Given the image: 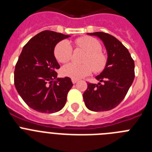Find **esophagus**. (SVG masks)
<instances>
[{"label":"esophagus","mask_w":152,"mask_h":152,"mask_svg":"<svg viewBox=\"0 0 152 152\" xmlns=\"http://www.w3.org/2000/svg\"><path fill=\"white\" fill-rule=\"evenodd\" d=\"M72 81L73 84H76L77 82V80H76V79H72Z\"/></svg>","instance_id":"34e87169"}]
</instances>
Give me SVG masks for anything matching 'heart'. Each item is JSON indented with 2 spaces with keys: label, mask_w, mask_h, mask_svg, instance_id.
<instances>
[{
  "label": "heart",
  "mask_w": 152,
  "mask_h": 152,
  "mask_svg": "<svg viewBox=\"0 0 152 152\" xmlns=\"http://www.w3.org/2000/svg\"><path fill=\"white\" fill-rule=\"evenodd\" d=\"M75 45L78 49L87 52L84 58V64L75 63L64 65L61 68V73L64 76L72 79H80L91 75L93 71L95 73L103 72L107 64V56L102 52V45L100 42L90 36H84L75 41ZM73 49L71 44L66 40L59 42L54 49V55L58 61L67 63L72 59Z\"/></svg>",
  "instance_id": "1"
}]
</instances>
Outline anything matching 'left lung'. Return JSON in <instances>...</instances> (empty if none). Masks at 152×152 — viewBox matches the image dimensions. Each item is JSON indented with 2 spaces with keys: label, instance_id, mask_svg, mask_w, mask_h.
<instances>
[{
  "label": "left lung",
  "instance_id": "left-lung-1",
  "mask_svg": "<svg viewBox=\"0 0 152 152\" xmlns=\"http://www.w3.org/2000/svg\"><path fill=\"white\" fill-rule=\"evenodd\" d=\"M103 42L107 51L105 69L96 79L100 83H88L83 94L85 106L90 110H110L124 99L135 77V63L129 52L116 38L103 32L88 33Z\"/></svg>",
  "mask_w": 152,
  "mask_h": 152
}]
</instances>
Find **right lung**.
Returning <instances> with one entry per match:
<instances>
[{"mask_svg": "<svg viewBox=\"0 0 152 152\" xmlns=\"http://www.w3.org/2000/svg\"><path fill=\"white\" fill-rule=\"evenodd\" d=\"M70 36L45 30L23 48L15 66L14 84L23 101L34 110L52 113L61 110L73 84L71 78H57L60 68L54 56L56 44Z\"/></svg>", "mask_w": 152, "mask_h": 152, "instance_id": "right-lung-1", "label": "right lung"}]
</instances>
